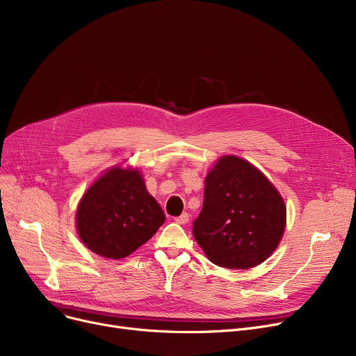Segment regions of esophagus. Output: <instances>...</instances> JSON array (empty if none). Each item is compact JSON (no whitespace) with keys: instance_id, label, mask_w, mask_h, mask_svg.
<instances>
[{"instance_id":"esophagus-1","label":"esophagus","mask_w":356,"mask_h":356,"mask_svg":"<svg viewBox=\"0 0 356 356\" xmlns=\"http://www.w3.org/2000/svg\"><path fill=\"white\" fill-rule=\"evenodd\" d=\"M175 222L178 225H187L190 222V214L188 213H182L179 217L175 218Z\"/></svg>"}]
</instances>
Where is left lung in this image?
<instances>
[{
    "label": "left lung",
    "instance_id": "left-lung-1",
    "mask_svg": "<svg viewBox=\"0 0 356 356\" xmlns=\"http://www.w3.org/2000/svg\"><path fill=\"white\" fill-rule=\"evenodd\" d=\"M286 206L266 175L236 155L220 156L204 178V202L193 234L216 265L249 269L278 248Z\"/></svg>",
    "mask_w": 356,
    "mask_h": 356
}]
</instances>
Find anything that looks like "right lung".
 <instances>
[{
  "label": "right lung",
  "mask_w": 356,
  "mask_h": 356,
  "mask_svg": "<svg viewBox=\"0 0 356 356\" xmlns=\"http://www.w3.org/2000/svg\"><path fill=\"white\" fill-rule=\"evenodd\" d=\"M165 222L139 168L114 165L82 194L75 227L81 242L107 259H122L146 243Z\"/></svg>",
  "instance_id": "right-lung-1"
}]
</instances>
